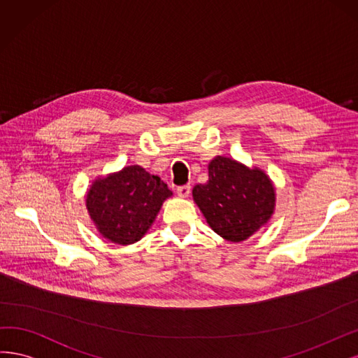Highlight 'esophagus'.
<instances>
[{"instance_id": "obj_1", "label": "esophagus", "mask_w": 358, "mask_h": 358, "mask_svg": "<svg viewBox=\"0 0 358 358\" xmlns=\"http://www.w3.org/2000/svg\"><path fill=\"white\" fill-rule=\"evenodd\" d=\"M190 186L189 184H186V186H180V187H177V193H178V196L180 198H187V196L190 194Z\"/></svg>"}]
</instances>
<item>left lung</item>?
<instances>
[{
  "instance_id": "8db88e82",
  "label": "left lung",
  "mask_w": 358,
  "mask_h": 358,
  "mask_svg": "<svg viewBox=\"0 0 358 358\" xmlns=\"http://www.w3.org/2000/svg\"><path fill=\"white\" fill-rule=\"evenodd\" d=\"M208 177L193 187V199L215 234L241 242L269 220L275 192L263 171L217 156L208 166Z\"/></svg>"
}]
</instances>
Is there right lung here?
Here are the masks:
<instances>
[{
    "label": "right lung",
    "mask_w": 358,
    "mask_h": 358,
    "mask_svg": "<svg viewBox=\"0 0 358 358\" xmlns=\"http://www.w3.org/2000/svg\"><path fill=\"white\" fill-rule=\"evenodd\" d=\"M171 194L160 177L134 165L92 184L86 206L103 238L128 245L140 241Z\"/></svg>",
    "instance_id": "right-lung-1"
}]
</instances>
